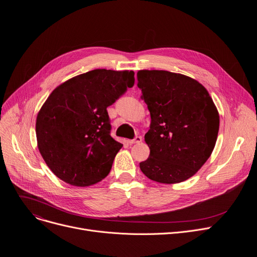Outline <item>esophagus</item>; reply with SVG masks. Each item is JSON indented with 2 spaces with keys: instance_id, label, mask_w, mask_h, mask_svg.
Here are the masks:
<instances>
[{
  "instance_id": "1",
  "label": "esophagus",
  "mask_w": 257,
  "mask_h": 257,
  "mask_svg": "<svg viewBox=\"0 0 257 257\" xmlns=\"http://www.w3.org/2000/svg\"><path fill=\"white\" fill-rule=\"evenodd\" d=\"M142 141H143L142 137H136L133 140H129L127 142H128V144L133 145V144H140V143H142Z\"/></svg>"
}]
</instances>
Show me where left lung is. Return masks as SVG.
Returning <instances> with one entry per match:
<instances>
[{"instance_id": "8db88e82", "label": "left lung", "mask_w": 257, "mask_h": 257, "mask_svg": "<svg viewBox=\"0 0 257 257\" xmlns=\"http://www.w3.org/2000/svg\"><path fill=\"white\" fill-rule=\"evenodd\" d=\"M138 86L151 114L145 134L150 155L140 164L142 172L159 183L188 179L206 163L217 142V107L203 85L181 74L139 71Z\"/></svg>"}]
</instances>
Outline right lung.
<instances>
[{"mask_svg":"<svg viewBox=\"0 0 257 257\" xmlns=\"http://www.w3.org/2000/svg\"><path fill=\"white\" fill-rule=\"evenodd\" d=\"M133 71L93 70L52 91L36 118L40 154L58 178L88 186L109 174L123 145L110 136L107 107L134 85Z\"/></svg>","mask_w":257,"mask_h":257,"instance_id":"right-lung-1","label":"right lung"}]
</instances>
